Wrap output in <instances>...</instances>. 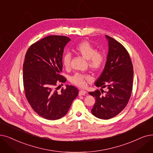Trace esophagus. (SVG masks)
<instances>
[{"mask_svg":"<svg viewBox=\"0 0 153 153\" xmlns=\"http://www.w3.org/2000/svg\"><path fill=\"white\" fill-rule=\"evenodd\" d=\"M86 93H87V92H86L85 91H84V90H81L80 91H79V96H84V95H85Z\"/></svg>","mask_w":153,"mask_h":153,"instance_id":"1","label":"esophagus"}]
</instances>
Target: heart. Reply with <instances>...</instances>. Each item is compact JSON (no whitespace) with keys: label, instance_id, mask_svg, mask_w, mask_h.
Wrapping results in <instances>:
<instances>
[{"label":"heart","instance_id":"heart-1","mask_svg":"<svg viewBox=\"0 0 153 153\" xmlns=\"http://www.w3.org/2000/svg\"><path fill=\"white\" fill-rule=\"evenodd\" d=\"M78 54L88 60V65L92 70L98 71L101 69L105 62L104 54L101 52L97 51L96 49L89 42L84 41L79 43L74 49ZM71 54L69 52H66L63 55L62 62L64 67L69 68L71 65ZM92 81V77L87 74L76 73L71 78V81L74 84L84 88L87 85L88 82Z\"/></svg>","mask_w":153,"mask_h":153}]
</instances>
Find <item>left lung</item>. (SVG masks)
Listing matches in <instances>:
<instances>
[{
    "label": "left lung",
    "mask_w": 153,
    "mask_h": 153,
    "mask_svg": "<svg viewBox=\"0 0 153 153\" xmlns=\"http://www.w3.org/2000/svg\"><path fill=\"white\" fill-rule=\"evenodd\" d=\"M105 38L109 47L107 61L95 85L102 89L107 87L108 90L105 95L98 89L89 92L96 99L92 114L101 119L113 117L125 108L131 95L134 73L127 50L113 38L108 36Z\"/></svg>",
    "instance_id": "left-lung-1"
}]
</instances>
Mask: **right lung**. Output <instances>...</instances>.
I'll return each instance as SVG.
<instances>
[{
  "label": "right lung",
  "mask_w": 153,
  "mask_h": 153,
  "mask_svg": "<svg viewBox=\"0 0 153 153\" xmlns=\"http://www.w3.org/2000/svg\"><path fill=\"white\" fill-rule=\"evenodd\" d=\"M71 39L62 36H49L33 44L28 49L23 64L25 97L34 111L49 120L64 116L79 91L66 85L60 92L56 86L66 81L62 70L64 49Z\"/></svg>",
  "instance_id": "add662e5"
}]
</instances>
